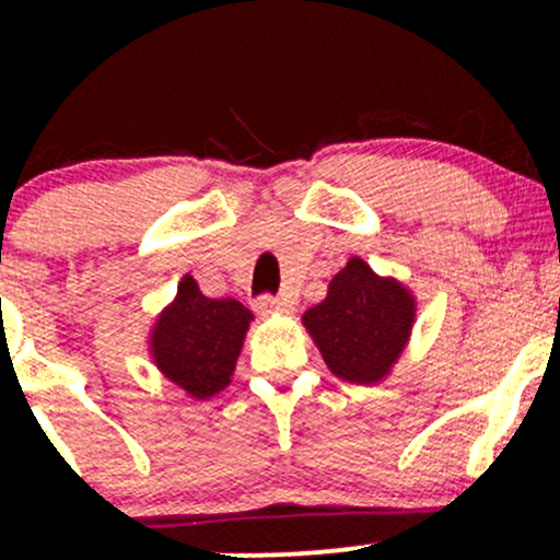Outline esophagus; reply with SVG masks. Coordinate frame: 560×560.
Masks as SVG:
<instances>
[{"mask_svg":"<svg viewBox=\"0 0 560 560\" xmlns=\"http://www.w3.org/2000/svg\"><path fill=\"white\" fill-rule=\"evenodd\" d=\"M255 311H258L260 316H268V313H289L292 311V300L273 298V294H260V298L255 300Z\"/></svg>","mask_w":560,"mask_h":560,"instance_id":"esophagus-1","label":"esophagus"}]
</instances>
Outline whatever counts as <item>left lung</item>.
<instances>
[{
  "label": "left lung",
  "instance_id": "8db88e82",
  "mask_svg": "<svg viewBox=\"0 0 560 560\" xmlns=\"http://www.w3.org/2000/svg\"><path fill=\"white\" fill-rule=\"evenodd\" d=\"M302 320L334 374L374 384L408 342L413 300L397 281L378 279L361 258H352L331 279L326 300Z\"/></svg>",
  "mask_w": 560,
  "mask_h": 560
}]
</instances>
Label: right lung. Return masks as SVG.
<instances>
[{
    "mask_svg": "<svg viewBox=\"0 0 560 560\" xmlns=\"http://www.w3.org/2000/svg\"><path fill=\"white\" fill-rule=\"evenodd\" d=\"M249 318L242 302L205 298L197 281L184 276L176 302L152 334L158 369L189 395H215L229 384Z\"/></svg>",
    "mask_w": 560,
    "mask_h": 560,
    "instance_id": "right-lung-1",
    "label": "right lung"
}]
</instances>
